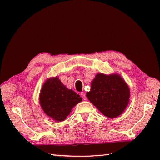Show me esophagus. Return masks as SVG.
<instances>
[{
  "mask_svg": "<svg viewBox=\"0 0 160 160\" xmlns=\"http://www.w3.org/2000/svg\"><path fill=\"white\" fill-rule=\"evenodd\" d=\"M80 96H82V98H83V100H86L87 99V97H86V95L84 92H82L80 93Z\"/></svg>",
  "mask_w": 160,
  "mask_h": 160,
  "instance_id": "obj_1",
  "label": "esophagus"
}]
</instances>
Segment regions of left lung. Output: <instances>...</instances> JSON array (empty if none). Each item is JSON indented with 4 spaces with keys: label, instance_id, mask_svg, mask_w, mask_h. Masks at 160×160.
Instances as JSON below:
<instances>
[{
    "label": "left lung",
    "instance_id": "obj_1",
    "mask_svg": "<svg viewBox=\"0 0 160 160\" xmlns=\"http://www.w3.org/2000/svg\"><path fill=\"white\" fill-rule=\"evenodd\" d=\"M87 97L105 116L114 118L127 107L130 89L120 75L98 73L91 82Z\"/></svg>",
    "mask_w": 160,
    "mask_h": 160
}]
</instances>
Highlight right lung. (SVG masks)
<instances>
[{
  "instance_id": "obj_1",
  "label": "right lung",
  "mask_w": 160,
  "mask_h": 160,
  "mask_svg": "<svg viewBox=\"0 0 160 160\" xmlns=\"http://www.w3.org/2000/svg\"><path fill=\"white\" fill-rule=\"evenodd\" d=\"M82 100L79 95L72 89H67L58 77L45 81L39 96L43 111L57 122L65 120L73 107Z\"/></svg>"
}]
</instances>
